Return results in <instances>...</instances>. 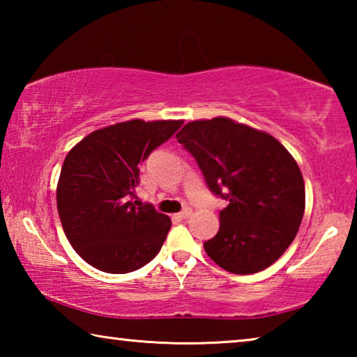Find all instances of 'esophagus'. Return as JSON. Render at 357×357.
Instances as JSON below:
<instances>
[{
	"mask_svg": "<svg viewBox=\"0 0 357 357\" xmlns=\"http://www.w3.org/2000/svg\"><path fill=\"white\" fill-rule=\"evenodd\" d=\"M190 215H192V211H190V209H184L183 213L174 214V219H178V220H184V219H189Z\"/></svg>",
	"mask_w": 357,
	"mask_h": 357,
	"instance_id": "obj_1",
	"label": "esophagus"
}]
</instances>
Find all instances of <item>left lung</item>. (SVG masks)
<instances>
[{"mask_svg": "<svg viewBox=\"0 0 357 357\" xmlns=\"http://www.w3.org/2000/svg\"><path fill=\"white\" fill-rule=\"evenodd\" d=\"M178 142L193 155L209 190L228 202L204 250L233 274H255L293 243L305 209L296 160L266 132L228 118L192 121Z\"/></svg>", "mask_w": 357, "mask_h": 357, "instance_id": "obj_1", "label": "left lung"}]
</instances>
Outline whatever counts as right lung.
Instances as JSON below:
<instances>
[{
  "label": "right lung",
  "mask_w": 357,
  "mask_h": 357,
  "mask_svg": "<svg viewBox=\"0 0 357 357\" xmlns=\"http://www.w3.org/2000/svg\"><path fill=\"white\" fill-rule=\"evenodd\" d=\"M181 126L132 119L96 130L69 151L58 181V214L70 245L96 269L132 273L159 253L172 220L138 202L135 187L142 162Z\"/></svg>",
  "instance_id": "right-lung-1"
}]
</instances>
